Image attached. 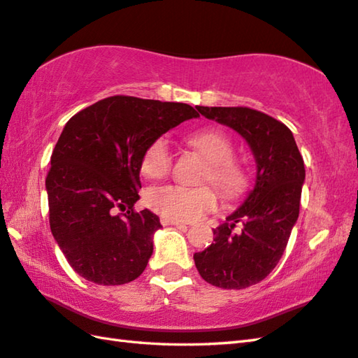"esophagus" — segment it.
<instances>
[{
	"label": "esophagus",
	"instance_id": "obj_1",
	"mask_svg": "<svg viewBox=\"0 0 358 358\" xmlns=\"http://www.w3.org/2000/svg\"><path fill=\"white\" fill-rule=\"evenodd\" d=\"M159 222H161V225H163V227H169V225H173V227H183V225H186L185 222L172 220V219H167V217H161Z\"/></svg>",
	"mask_w": 358,
	"mask_h": 358
}]
</instances>
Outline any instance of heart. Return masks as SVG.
<instances>
[{
	"mask_svg": "<svg viewBox=\"0 0 358 358\" xmlns=\"http://www.w3.org/2000/svg\"><path fill=\"white\" fill-rule=\"evenodd\" d=\"M186 143L208 161L201 173V183H213L225 199H234L248 183L247 171L233 159L234 145L220 130H200L186 136ZM173 153L166 138H157L143 153L141 171L147 178H163L171 172ZM152 211L172 220H195L217 206V192L213 186L186 187L164 185L150 187L144 195Z\"/></svg>",
	"mask_w": 358,
	"mask_h": 358,
	"instance_id": "heart-1",
	"label": "heart"
}]
</instances>
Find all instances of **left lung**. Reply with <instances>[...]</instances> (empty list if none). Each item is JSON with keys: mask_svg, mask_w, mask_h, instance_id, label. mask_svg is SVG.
<instances>
[{"mask_svg": "<svg viewBox=\"0 0 358 358\" xmlns=\"http://www.w3.org/2000/svg\"><path fill=\"white\" fill-rule=\"evenodd\" d=\"M200 113L234 129L253 152L256 183L242 206L214 229V243L194 255L206 282L241 290L261 282L276 267L299 215L306 178L290 129L278 119L248 107H197ZM243 227L241 234L234 228Z\"/></svg>", "mask_w": 358, "mask_h": 358, "instance_id": "8db88e82", "label": "left lung"}]
</instances>
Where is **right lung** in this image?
<instances>
[{"label":"right lung","mask_w":358,"mask_h":358,"mask_svg":"<svg viewBox=\"0 0 358 358\" xmlns=\"http://www.w3.org/2000/svg\"><path fill=\"white\" fill-rule=\"evenodd\" d=\"M191 105L111 96L66 122L46 177L49 227L73 270L99 285L136 279L161 228L135 211L143 153L169 129L197 117Z\"/></svg>","instance_id":"right-lung-1"}]
</instances>
